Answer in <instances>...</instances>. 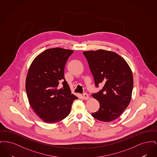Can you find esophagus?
Returning <instances> with one entry per match:
<instances>
[{
  "label": "esophagus",
  "mask_w": 157,
  "mask_h": 157,
  "mask_svg": "<svg viewBox=\"0 0 157 157\" xmlns=\"http://www.w3.org/2000/svg\"><path fill=\"white\" fill-rule=\"evenodd\" d=\"M89 95L87 94H86V93H85V94H83V98L84 99H85V100H88V99H89Z\"/></svg>",
  "instance_id": "esophagus-1"
}]
</instances>
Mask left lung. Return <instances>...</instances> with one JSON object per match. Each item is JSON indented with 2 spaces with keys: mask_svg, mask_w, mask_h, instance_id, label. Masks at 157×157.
<instances>
[{
  "mask_svg": "<svg viewBox=\"0 0 157 157\" xmlns=\"http://www.w3.org/2000/svg\"><path fill=\"white\" fill-rule=\"evenodd\" d=\"M83 54L88 60L95 86L104 85L99 92L92 95L100 106L92 116L106 122L114 121L131 99L134 80L131 67L122 57L110 51H88Z\"/></svg>",
  "mask_w": 157,
  "mask_h": 157,
  "instance_id": "obj_1",
  "label": "left lung"
}]
</instances>
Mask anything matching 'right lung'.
<instances>
[{
    "mask_svg": "<svg viewBox=\"0 0 157 157\" xmlns=\"http://www.w3.org/2000/svg\"><path fill=\"white\" fill-rule=\"evenodd\" d=\"M74 51L61 48H50L32 61L26 78V90L30 106L44 122L54 124L69 114L78 98L72 94L64 78V69ZM63 80V87L58 86Z\"/></svg>",
    "mask_w": 157,
    "mask_h": 157,
    "instance_id": "obj_1",
    "label": "right lung"
}]
</instances>
